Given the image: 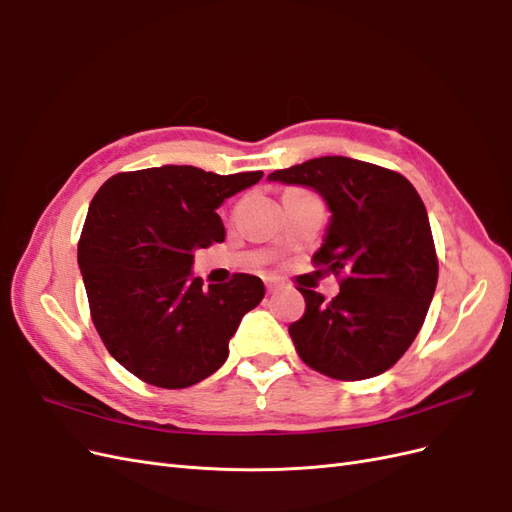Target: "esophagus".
Returning a JSON list of instances; mask_svg holds the SVG:
<instances>
[{
	"label": "esophagus",
	"instance_id": "34e87169",
	"mask_svg": "<svg viewBox=\"0 0 512 512\" xmlns=\"http://www.w3.org/2000/svg\"><path fill=\"white\" fill-rule=\"evenodd\" d=\"M265 284H267V290H269V292H275L277 288H280V282H275V280H267Z\"/></svg>",
	"mask_w": 512,
	"mask_h": 512
}]
</instances>
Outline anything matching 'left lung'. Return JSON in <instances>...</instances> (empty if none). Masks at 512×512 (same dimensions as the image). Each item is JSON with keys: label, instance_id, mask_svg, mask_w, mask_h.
Wrapping results in <instances>:
<instances>
[{"label": "left lung", "instance_id": "obj_1", "mask_svg": "<svg viewBox=\"0 0 512 512\" xmlns=\"http://www.w3.org/2000/svg\"><path fill=\"white\" fill-rule=\"evenodd\" d=\"M269 181L305 185L331 211L314 265L344 275L339 294L299 288L305 314L288 333L303 363L335 380L374 378L421 331L438 284L427 209L395 170L324 156L275 170Z\"/></svg>", "mask_w": 512, "mask_h": 512}]
</instances>
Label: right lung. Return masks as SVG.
Instances as JSON below:
<instances>
[{
    "instance_id": "obj_1",
    "label": "right lung",
    "mask_w": 512,
    "mask_h": 512,
    "mask_svg": "<svg viewBox=\"0 0 512 512\" xmlns=\"http://www.w3.org/2000/svg\"><path fill=\"white\" fill-rule=\"evenodd\" d=\"M260 179V170L215 175L168 164L119 173L91 200L79 241L91 320L136 378L185 389L224 365L230 337L265 284L235 273L205 290L192 275L194 252L224 241L215 211Z\"/></svg>"
}]
</instances>
